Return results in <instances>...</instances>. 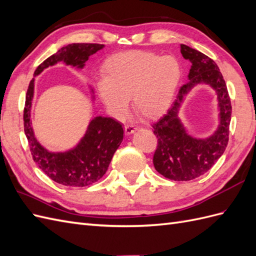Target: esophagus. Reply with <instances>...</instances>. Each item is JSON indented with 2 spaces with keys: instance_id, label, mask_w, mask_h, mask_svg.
Masks as SVG:
<instances>
[{
  "instance_id": "1",
  "label": "esophagus",
  "mask_w": 256,
  "mask_h": 256,
  "mask_svg": "<svg viewBox=\"0 0 256 256\" xmlns=\"http://www.w3.org/2000/svg\"><path fill=\"white\" fill-rule=\"evenodd\" d=\"M136 128L134 126V124H126V126H124V134H132L136 132Z\"/></svg>"
}]
</instances>
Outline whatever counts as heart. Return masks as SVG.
<instances>
[{
  "instance_id": "obj_1",
  "label": "heart",
  "mask_w": 256,
  "mask_h": 256,
  "mask_svg": "<svg viewBox=\"0 0 256 256\" xmlns=\"http://www.w3.org/2000/svg\"><path fill=\"white\" fill-rule=\"evenodd\" d=\"M96 91L110 113L122 118L129 96L143 120H156L170 108L180 80V67L172 56L146 51L116 53L104 62Z\"/></svg>"
}]
</instances>
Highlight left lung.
<instances>
[{
    "instance_id": "left-lung-1",
    "label": "left lung",
    "mask_w": 256,
    "mask_h": 256,
    "mask_svg": "<svg viewBox=\"0 0 256 256\" xmlns=\"http://www.w3.org/2000/svg\"><path fill=\"white\" fill-rule=\"evenodd\" d=\"M180 51L192 64L189 81L180 88L177 100L167 114L152 124L158 138L153 164L164 177L175 182H188L204 175L225 152L229 140L232 103L226 82L215 62L184 44L180 46ZM198 83L210 84L216 91L220 108V126L206 140L192 138L178 117L183 96Z\"/></svg>"
}]
</instances>
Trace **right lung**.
Wrapping results in <instances>:
<instances>
[{"label":"right lung","mask_w":256,"mask_h":256,"mask_svg":"<svg viewBox=\"0 0 256 256\" xmlns=\"http://www.w3.org/2000/svg\"><path fill=\"white\" fill-rule=\"evenodd\" d=\"M104 48L98 43H72L60 48L41 63L34 72L39 74L58 62L84 68L92 54ZM34 79L30 81L24 108V128L36 164L53 182L68 186H86L96 182L106 172L113 155L124 138L120 122L110 117H94L78 144L67 152H50L34 138L30 110L34 98Z\"/></svg>","instance_id":"right-lung-1"}]
</instances>
